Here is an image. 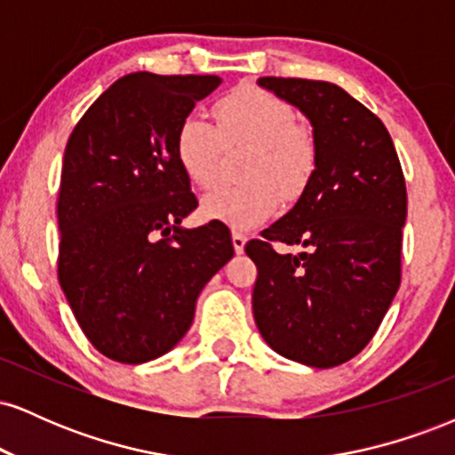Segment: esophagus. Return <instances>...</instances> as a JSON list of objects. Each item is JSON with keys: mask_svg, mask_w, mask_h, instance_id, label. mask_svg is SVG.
<instances>
[{"mask_svg": "<svg viewBox=\"0 0 455 455\" xmlns=\"http://www.w3.org/2000/svg\"><path fill=\"white\" fill-rule=\"evenodd\" d=\"M233 248H235V252L237 254H243V248H245V242H248V239H245V235H242V233H233Z\"/></svg>", "mask_w": 455, "mask_h": 455, "instance_id": "1", "label": "esophagus"}]
</instances>
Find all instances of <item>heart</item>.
Wrapping results in <instances>:
<instances>
[{
  "instance_id": "heart-1",
  "label": "heart",
  "mask_w": 455,
  "mask_h": 455,
  "mask_svg": "<svg viewBox=\"0 0 455 455\" xmlns=\"http://www.w3.org/2000/svg\"><path fill=\"white\" fill-rule=\"evenodd\" d=\"M222 137L228 143L248 140L257 145L243 175L250 181L220 186L203 196L201 216L250 231L267 222L280 210V190L286 198L304 192L315 171V140L289 102L259 87H242L216 104ZM222 139L218 128L201 115H186L175 132V158L190 184L213 186L218 177Z\"/></svg>"
}]
</instances>
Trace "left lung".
Wrapping results in <instances>:
<instances>
[{"label":"left lung","mask_w":455,"mask_h":455,"mask_svg":"<svg viewBox=\"0 0 455 455\" xmlns=\"http://www.w3.org/2000/svg\"><path fill=\"white\" fill-rule=\"evenodd\" d=\"M259 87L312 126L316 162L293 210L252 239V312L275 353L333 368L372 340L400 286L406 186L387 128L327 81L263 76ZM269 241L301 244L278 255Z\"/></svg>","instance_id":"obj_1"}]
</instances>
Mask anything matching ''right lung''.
Segmentation results:
<instances>
[{
    "label": "right lung",
    "instance_id": "add662e5",
    "mask_svg": "<svg viewBox=\"0 0 455 455\" xmlns=\"http://www.w3.org/2000/svg\"><path fill=\"white\" fill-rule=\"evenodd\" d=\"M220 83L134 72L68 139L60 284L87 340L115 362L145 363L175 348L201 291L233 259L220 224L181 227L198 203L175 158L177 126Z\"/></svg>",
    "mask_w": 455,
    "mask_h": 455
}]
</instances>
